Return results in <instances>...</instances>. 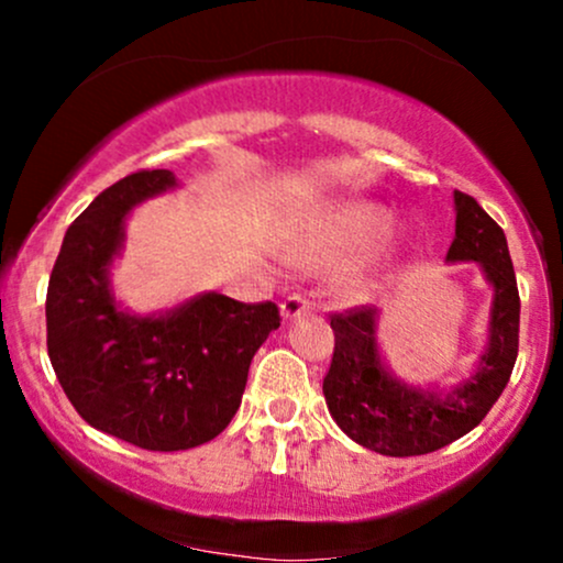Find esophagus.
Returning <instances> with one entry per match:
<instances>
[{"label":"esophagus","mask_w":563,"mask_h":563,"mask_svg":"<svg viewBox=\"0 0 563 563\" xmlns=\"http://www.w3.org/2000/svg\"><path fill=\"white\" fill-rule=\"evenodd\" d=\"M309 312H312V303H309L307 296H301V294L288 296V299L280 303V318L286 322L301 318V314H309Z\"/></svg>","instance_id":"esophagus-1"}]
</instances>
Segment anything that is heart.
<instances>
[{
  "mask_svg": "<svg viewBox=\"0 0 563 563\" xmlns=\"http://www.w3.org/2000/svg\"><path fill=\"white\" fill-rule=\"evenodd\" d=\"M391 228V211L376 200H339L320 206L301 217L290 230L288 251L307 267H322L371 249ZM397 256V245L380 243L352 262L339 277V288L346 299H367L380 286L386 269Z\"/></svg>",
  "mask_w": 563,
  "mask_h": 563,
  "instance_id": "obj_1",
  "label": "heart"
}]
</instances>
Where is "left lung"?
<instances>
[{
    "label": "left lung",
    "mask_w": 563,
    "mask_h": 563,
    "mask_svg": "<svg viewBox=\"0 0 563 563\" xmlns=\"http://www.w3.org/2000/svg\"><path fill=\"white\" fill-rule=\"evenodd\" d=\"M452 200L455 238L444 262H476L493 288L487 346L466 378L444 389L407 384L380 354V309L363 307L331 318L335 349L322 380L325 405L349 439L380 455H426L476 429L506 389L519 354L521 303L506 232L466 192L455 190Z\"/></svg>",
    "instance_id": "obj_1"
}]
</instances>
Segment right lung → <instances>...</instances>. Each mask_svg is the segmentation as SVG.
<instances>
[{
    "label": "right lung",
    "instance_id": "1",
    "mask_svg": "<svg viewBox=\"0 0 563 563\" xmlns=\"http://www.w3.org/2000/svg\"><path fill=\"white\" fill-rule=\"evenodd\" d=\"M177 187L174 172L153 169L102 190L68 228L47 288V352L70 405L97 431L156 452L222 434L256 349L280 328L273 301L217 290L147 314L115 299L129 214Z\"/></svg>",
    "mask_w": 563,
    "mask_h": 563
}]
</instances>
